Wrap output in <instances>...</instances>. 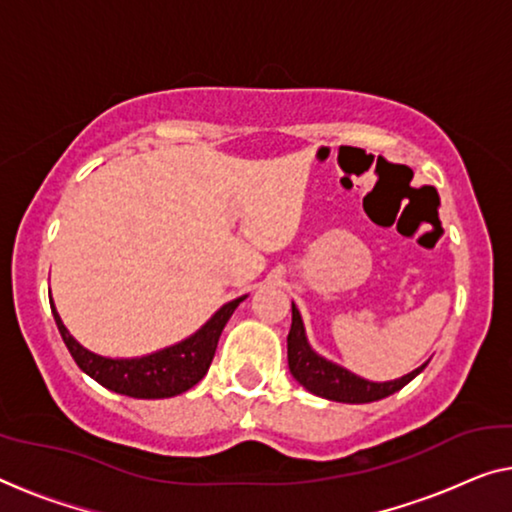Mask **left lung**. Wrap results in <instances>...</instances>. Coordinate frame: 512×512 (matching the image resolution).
I'll list each match as a JSON object with an SVG mask.
<instances>
[{"mask_svg":"<svg viewBox=\"0 0 512 512\" xmlns=\"http://www.w3.org/2000/svg\"><path fill=\"white\" fill-rule=\"evenodd\" d=\"M287 361L289 372L299 384L319 398L333 400V402H347V404H365L375 402L388 395L398 393L402 386H407L416 375L425 370L421 368L411 370L409 375L391 381H370L354 375L342 365L329 361V358L319 356L315 349L310 347L308 335H305V326L301 319V312L292 303V329L287 335Z\"/></svg>","mask_w":512,"mask_h":512,"instance_id":"left-lung-1","label":"left lung"}]
</instances>
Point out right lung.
I'll return each mask as SVG.
<instances>
[{"label": "right lung", "instance_id": "right-lung-1", "mask_svg": "<svg viewBox=\"0 0 512 512\" xmlns=\"http://www.w3.org/2000/svg\"><path fill=\"white\" fill-rule=\"evenodd\" d=\"M246 299L248 294L225 303L223 308L213 312L207 324L200 326L193 335H188L186 340L177 342V345L137 358H108L89 352L87 347H82L68 333L52 299L50 308L52 315H55L61 338H64L68 352H71L82 372H87L91 379L119 395L140 400H160L186 393L188 388H193L197 381L207 375L213 354H216L220 333H223L225 324L230 322L236 305Z\"/></svg>", "mask_w": 512, "mask_h": 512}]
</instances>
